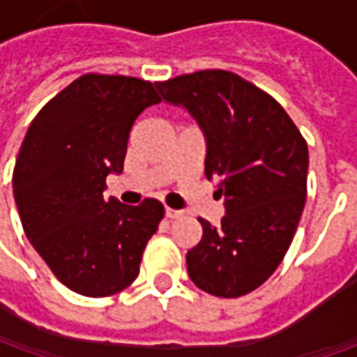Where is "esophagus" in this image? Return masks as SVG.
Returning a JSON list of instances; mask_svg holds the SVG:
<instances>
[{"mask_svg":"<svg viewBox=\"0 0 357 357\" xmlns=\"http://www.w3.org/2000/svg\"><path fill=\"white\" fill-rule=\"evenodd\" d=\"M183 211H176V208H165V216L169 218V220H174V218H181L183 216Z\"/></svg>","mask_w":357,"mask_h":357,"instance_id":"1","label":"esophagus"}]
</instances>
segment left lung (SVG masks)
I'll return each mask as SVG.
<instances>
[{
  "instance_id": "1",
  "label": "left lung",
  "mask_w": 357,
  "mask_h": 357,
  "mask_svg": "<svg viewBox=\"0 0 357 357\" xmlns=\"http://www.w3.org/2000/svg\"><path fill=\"white\" fill-rule=\"evenodd\" d=\"M167 103L181 105L204 135V174L225 197L220 225L199 218L202 238L186 252L200 290L238 298L280 266L306 204L308 144L268 93L222 69L158 83Z\"/></svg>"
}]
</instances>
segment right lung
Listing matches in <instances>:
<instances>
[{
	"mask_svg": "<svg viewBox=\"0 0 357 357\" xmlns=\"http://www.w3.org/2000/svg\"><path fill=\"white\" fill-rule=\"evenodd\" d=\"M158 83L87 73L31 121L13 171L25 236L69 290L117 294L139 276L144 246L165 216L155 199L139 206L103 199L105 181L123 172L129 132Z\"/></svg>",
	"mask_w": 357,
	"mask_h": 357,
	"instance_id": "right-lung-1",
	"label": "right lung"
}]
</instances>
